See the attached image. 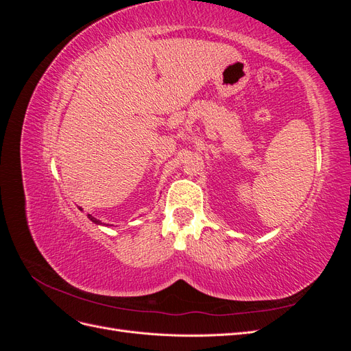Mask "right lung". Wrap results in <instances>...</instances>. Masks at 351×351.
I'll return each mask as SVG.
<instances>
[{
  "label": "right lung",
  "mask_w": 351,
  "mask_h": 351,
  "mask_svg": "<svg viewBox=\"0 0 351 351\" xmlns=\"http://www.w3.org/2000/svg\"><path fill=\"white\" fill-rule=\"evenodd\" d=\"M88 218H89L92 222H95V224H102V222H101L99 219H97V218H95V217H92L90 214H88Z\"/></svg>",
  "instance_id": "1"
}]
</instances>
